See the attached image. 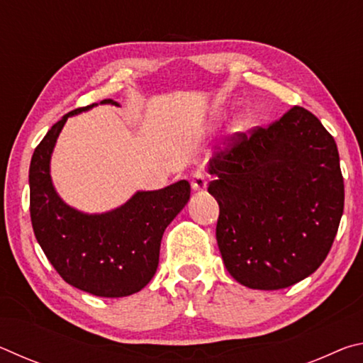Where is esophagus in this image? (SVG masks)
Listing matches in <instances>:
<instances>
[{"label":"esophagus","mask_w":363,"mask_h":363,"mask_svg":"<svg viewBox=\"0 0 363 363\" xmlns=\"http://www.w3.org/2000/svg\"><path fill=\"white\" fill-rule=\"evenodd\" d=\"M190 184H192V189L195 192H203L208 186V177L203 171H195L192 176V182Z\"/></svg>","instance_id":"obj_1"}]
</instances>
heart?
Here are the masks:
<instances>
[{
  "label": "heart",
  "instance_id": "heart-1",
  "mask_svg": "<svg viewBox=\"0 0 363 363\" xmlns=\"http://www.w3.org/2000/svg\"><path fill=\"white\" fill-rule=\"evenodd\" d=\"M238 128H240V126H238Z\"/></svg>",
  "mask_w": 363,
  "mask_h": 363
}]
</instances>
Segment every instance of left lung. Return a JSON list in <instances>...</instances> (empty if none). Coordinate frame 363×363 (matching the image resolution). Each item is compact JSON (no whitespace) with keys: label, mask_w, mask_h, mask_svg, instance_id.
Listing matches in <instances>:
<instances>
[{"label":"left lung","mask_w":363,"mask_h":363,"mask_svg":"<svg viewBox=\"0 0 363 363\" xmlns=\"http://www.w3.org/2000/svg\"><path fill=\"white\" fill-rule=\"evenodd\" d=\"M225 269L253 290H280L320 267L344 210L340 153L309 110L238 134L208 167Z\"/></svg>","instance_id":"left-lung-1"}]
</instances>
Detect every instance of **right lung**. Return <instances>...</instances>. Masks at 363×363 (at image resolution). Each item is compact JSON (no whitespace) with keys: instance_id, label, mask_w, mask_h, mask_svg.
Here are the masks:
<instances>
[{"instance_id":"right-lung-1","label":"right lung","mask_w":363,"mask_h":363,"mask_svg":"<svg viewBox=\"0 0 363 363\" xmlns=\"http://www.w3.org/2000/svg\"><path fill=\"white\" fill-rule=\"evenodd\" d=\"M101 104L118 106L112 99ZM72 110L43 138L30 162V218L36 240L67 284L101 298H123L143 290L158 267L163 232L190 199V184L140 190L125 205L86 214L65 203L51 179V155Z\"/></svg>"}]
</instances>
